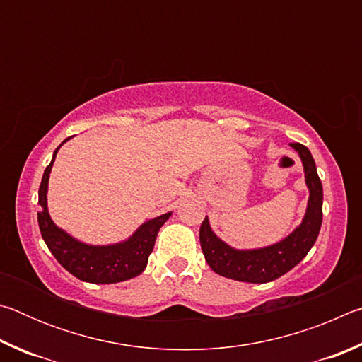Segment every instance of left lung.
Wrapping results in <instances>:
<instances>
[{
  "label": "left lung",
  "mask_w": 362,
  "mask_h": 362,
  "mask_svg": "<svg viewBox=\"0 0 362 362\" xmlns=\"http://www.w3.org/2000/svg\"><path fill=\"white\" fill-rule=\"evenodd\" d=\"M302 159L305 182L310 189L305 217L296 230L283 241L260 249L240 250L228 246L212 231L209 218L199 228V243L207 265L220 276L263 284L283 276L310 252L320 235L322 223V183L316 173L315 159L302 144H291Z\"/></svg>",
  "instance_id": "1"
}]
</instances>
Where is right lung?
Wrapping results in <instances>:
<instances>
[{
    "label": "right lung",
    "mask_w": 362,
    "mask_h": 362,
    "mask_svg": "<svg viewBox=\"0 0 362 362\" xmlns=\"http://www.w3.org/2000/svg\"><path fill=\"white\" fill-rule=\"evenodd\" d=\"M69 139H65L57 146L51 164L42 174L38 192V204L41 206L38 212V225L42 240L60 265L73 276L86 281V283L113 284L136 278L148 263L158 231L170 217V212L140 225L129 240L110 244V246H90V244L75 240L69 233L59 228L52 222L47 211V183L57 151Z\"/></svg>",
    "instance_id": "obj_1"
}]
</instances>
